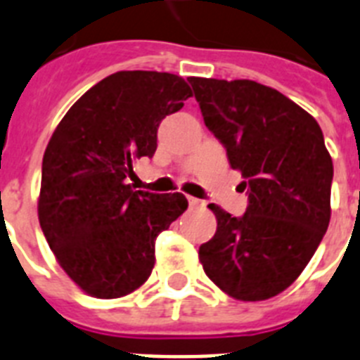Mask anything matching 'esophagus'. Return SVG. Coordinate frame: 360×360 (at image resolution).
<instances>
[{
	"label": "esophagus",
	"instance_id": "esophagus-1",
	"mask_svg": "<svg viewBox=\"0 0 360 360\" xmlns=\"http://www.w3.org/2000/svg\"><path fill=\"white\" fill-rule=\"evenodd\" d=\"M188 205L190 207H201L203 205V201L198 200V198H192V195H188Z\"/></svg>",
	"mask_w": 360,
	"mask_h": 360
}]
</instances>
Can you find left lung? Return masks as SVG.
Wrapping results in <instances>:
<instances>
[{
	"instance_id": "obj_1",
	"label": "left lung",
	"mask_w": 360,
	"mask_h": 360,
	"mask_svg": "<svg viewBox=\"0 0 360 360\" xmlns=\"http://www.w3.org/2000/svg\"><path fill=\"white\" fill-rule=\"evenodd\" d=\"M209 131L248 186V209L210 203L216 233L200 261L218 288L262 302L296 281L331 218L333 160L320 125L292 99L250 79L190 77Z\"/></svg>"
}]
</instances>
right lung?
Wrapping results in <instances>:
<instances>
[{"label":"right lung","instance_id":"right-lung-1","mask_svg":"<svg viewBox=\"0 0 360 360\" xmlns=\"http://www.w3.org/2000/svg\"><path fill=\"white\" fill-rule=\"evenodd\" d=\"M192 96L166 72H116L84 92L53 131L42 160L38 220L68 277L114 300L148 281L155 240L188 207L181 192L127 185L133 162L153 157L162 120Z\"/></svg>","mask_w":360,"mask_h":360}]
</instances>
